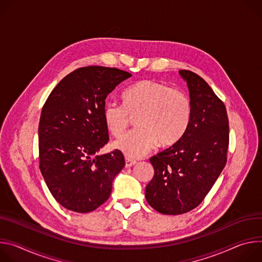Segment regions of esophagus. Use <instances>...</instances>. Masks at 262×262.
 Segmentation results:
<instances>
[{"label": "esophagus", "mask_w": 262, "mask_h": 262, "mask_svg": "<svg viewBox=\"0 0 262 262\" xmlns=\"http://www.w3.org/2000/svg\"><path fill=\"white\" fill-rule=\"evenodd\" d=\"M137 161L135 159H132V158H129V157H126V167H130L132 165H134Z\"/></svg>", "instance_id": "obj_1"}]
</instances>
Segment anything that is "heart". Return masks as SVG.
Segmentation results:
<instances>
[{
  "instance_id": "1",
  "label": "heart",
  "mask_w": 262,
  "mask_h": 262,
  "mask_svg": "<svg viewBox=\"0 0 262 262\" xmlns=\"http://www.w3.org/2000/svg\"><path fill=\"white\" fill-rule=\"evenodd\" d=\"M192 114L189 96L180 89L154 81H139L125 90L123 104L108 101L103 110L107 130L121 136L135 116L136 128L114 142L128 157L138 158L160 146L176 143L186 132Z\"/></svg>"
}]
</instances>
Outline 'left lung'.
<instances>
[{"label":"left lung","instance_id":"left-lung-1","mask_svg":"<svg viewBox=\"0 0 262 262\" xmlns=\"http://www.w3.org/2000/svg\"><path fill=\"white\" fill-rule=\"evenodd\" d=\"M192 104L190 124L171 147L152 156L154 177L146 187L149 205L177 215L199 206L227 162L229 120L224 102L193 72L179 71Z\"/></svg>","mask_w":262,"mask_h":262}]
</instances>
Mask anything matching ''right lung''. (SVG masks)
I'll list each match as a JSON object with an SVG mask.
<instances>
[{
  "label": "right lung",
  "instance_id": "add662e5",
  "mask_svg": "<svg viewBox=\"0 0 262 262\" xmlns=\"http://www.w3.org/2000/svg\"><path fill=\"white\" fill-rule=\"evenodd\" d=\"M131 76L115 68L77 69L55 86L42 107L39 169L54 199L69 210L87 213L104 204L114 177L125 166L120 150L97 152L109 140L105 100Z\"/></svg>",
  "mask_w": 262,
  "mask_h": 262
}]
</instances>
